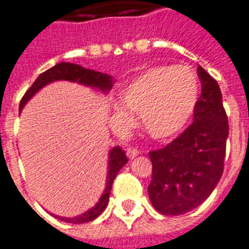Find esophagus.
Wrapping results in <instances>:
<instances>
[{"label":"esophagus","instance_id":"obj_1","mask_svg":"<svg viewBox=\"0 0 249 249\" xmlns=\"http://www.w3.org/2000/svg\"><path fill=\"white\" fill-rule=\"evenodd\" d=\"M139 149L136 148H128L126 149V156L129 158H134L137 154H139Z\"/></svg>","mask_w":249,"mask_h":249}]
</instances>
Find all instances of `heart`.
Here are the masks:
<instances>
[{
	"label": "heart",
	"mask_w": 249,
	"mask_h": 249,
	"mask_svg": "<svg viewBox=\"0 0 249 249\" xmlns=\"http://www.w3.org/2000/svg\"><path fill=\"white\" fill-rule=\"evenodd\" d=\"M198 96L199 83L190 68L161 66L133 79L121 93L124 107L116 104L113 110L123 121L129 120L127 109L140 113L142 129L150 137L166 140L183 129Z\"/></svg>",
	"instance_id": "obj_1"
}]
</instances>
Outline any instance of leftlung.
<instances>
[{"label":"left lung","instance_id":"left-lung-1","mask_svg":"<svg viewBox=\"0 0 249 249\" xmlns=\"http://www.w3.org/2000/svg\"><path fill=\"white\" fill-rule=\"evenodd\" d=\"M202 92L194 120L177 139L149 152V198L162 215H182L209 198L224 170L228 119L218 82L198 66Z\"/></svg>","mask_w":249,"mask_h":249}]
</instances>
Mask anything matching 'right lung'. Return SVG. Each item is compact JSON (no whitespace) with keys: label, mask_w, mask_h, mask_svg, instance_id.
Wrapping results in <instances>:
<instances>
[{"label":"right lung","mask_w":249,"mask_h":249,"mask_svg":"<svg viewBox=\"0 0 249 249\" xmlns=\"http://www.w3.org/2000/svg\"><path fill=\"white\" fill-rule=\"evenodd\" d=\"M55 80H70V82H78L80 84H86V86H91V87H96L101 91H109L112 88V78L108 73L99 72V71H93V70H87V68L80 67L79 64L68 63V62H62V63L55 64L54 67L49 68L47 71L42 72L36 78V80L31 87L25 92V95L21 99L19 103V110L23 108L27 101L30 100L31 97L36 95V92L39 91L40 88L45 87L46 84H49ZM128 162L126 154L120 146H116L109 152V158H108V177H107V186L106 190L101 195L99 203L92 207L89 211L84 213L80 216L76 218H59L67 223H87L91 222L93 219H96L104 210H106L108 200H109V194L112 190V183L115 181L117 173L120 169L124 166ZM58 218V216H56Z\"/></svg>","instance_id":"obj_1"}]
</instances>
